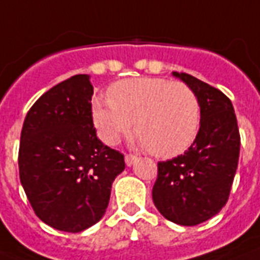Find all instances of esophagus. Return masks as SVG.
Instances as JSON below:
<instances>
[{
	"mask_svg": "<svg viewBox=\"0 0 260 260\" xmlns=\"http://www.w3.org/2000/svg\"><path fill=\"white\" fill-rule=\"evenodd\" d=\"M137 160V156H134V155H126L124 156V162H126V165L127 166H132V165H134V162Z\"/></svg>",
	"mask_w": 260,
	"mask_h": 260,
	"instance_id": "obj_1",
	"label": "esophagus"
}]
</instances>
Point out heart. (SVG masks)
<instances>
[{"label": "heart", "mask_w": 260, "mask_h": 260, "mask_svg": "<svg viewBox=\"0 0 260 260\" xmlns=\"http://www.w3.org/2000/svg\"><path fill=\"white\" fill-rule=\"evenodd\" d=\"M92 120L107 144L119 143L134 124L141 147L156 158H173L197 138L201 107L197 94L184 83L137 77L116 83L109 96L95 98Z\"/></svg>", "instance_id": "heart-1"}]
</instances>
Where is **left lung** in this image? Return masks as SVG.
I'll return each instance as SVG.
<instances>
[{
    "label": "left lung",
    "mask_w": 260,
    "mask_h": 260,
    "mask_svg": "<svg viewBox=\"0 0 260 260\" xmlns=\"http://www.w3.org/2000/svg\"><path fill=\"white\" fill-rule=\"evenodd\" d=\"M172 75L198 96L200 132L183 155L159 162L152 200L168 220L180 226H197L226 205L241 140L233 104L220 90L187 73Z\"/></svg>",
    "instance_id": "1"
}]
</instances>
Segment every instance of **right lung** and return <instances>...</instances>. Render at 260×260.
Here are the masks:
<instances>
[{"mask_svg":"<svg viewBox=\"0 0 260 260\" xmlns=\"http://www.w3.org/2000/svg\"><path fill=\"white\" fill-rule=\"evenodd\" d=\"M88 75L72 76L40 96L20 134L19 176L40 220L80 233L102 219L124 156L100 141Z\"/></svg>","mask_w":260,"mask_h":260,"instance_id":"obj_1","label":"right lung"}]
</instances>
